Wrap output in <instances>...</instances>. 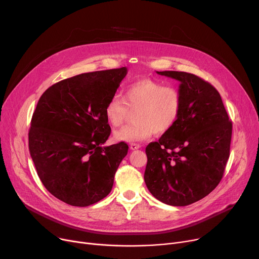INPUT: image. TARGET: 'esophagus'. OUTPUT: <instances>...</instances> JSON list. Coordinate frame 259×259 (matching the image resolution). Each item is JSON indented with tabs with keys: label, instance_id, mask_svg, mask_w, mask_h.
I'll return each mask as SVG.
<instances>
[{
	"label": "esophagus",
	"instance_id": "esophagus-1",
	"mask_svg": "<svg viewBox=\"0 0 259 259\" xmlns=\"http://www.w3.org/2000/svg\"><path fill=\"white\" fill-rule=\"evenodd\" d=\"M140 148H141L140 144H135V143L130 144V149H131V150H138V149H140Z\"/></svg>",
	"mask_w": 259,
	"mask_h": 259
}]
</instances>
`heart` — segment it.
Instances as JSON below:
<instances>
[{
	"instance_id": "1",
	"label": "heart",
	"mask_w": 259,
	"mask_h": 259,
	"mask_svg": "<svg viewBox=\"0 0 259 259\" xmlns=\"http://www.w3.org/2000/svg\"><path fill=\"white\" fill-rule=\"evenodd\" d=\"M122 100L112 97L104 109L108 124L112 127L122 124L128 109L135 110L133 124L114 131L113 139L116 142H141L154 133L164 134L176 125L182 113L180 90L151 78L133 81L126 88Z\"/></svg>"
}]
</instances>
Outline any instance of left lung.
Masks as SVG:
<instances>
[{
    "mask_svg": "<svg viewBox=\"0 0 259 259\" xmlns=\"http://www.w3.org/2000/svg\"><path fill=\"white\" fill-rule=\"evenodd\" d=\"M156 72L180 81L183 108L176 125L146 147L144 180L161 202L188 206L207 196L223 179L232 121L221 94L208 81L182 71Z\"/></svg>",
    "mask_w": 259,
    "mask_h": 259,
    "instance_id": "1",
    "label": "left lung"
}]
</instances>
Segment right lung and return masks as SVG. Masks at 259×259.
I'll return each instance as SVG.
<instances>
[{
    "label": "right lung",
    "mask_w": 259,
    "mask_h": 259,
    "mask_svg": "<svg viewBox=\"0 0 259 259\" xmlns=\"http://www.w3.org/2000/svg\"><path fill=\"white\" fill-rule=\"evenodd\" d=\"M126 74V67L81 73L52 85L37 102L30 156L45 188L68 205L87 207L111 191L129 147L103 146L111 132L104 109Z\"/></svg>",
    "instance_id": "add662e5"
}]
</instances>
